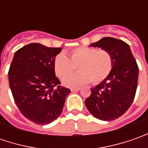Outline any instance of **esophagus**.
<instances>
[{
	"label": "esophagus",
	"mask_w": 148,
	"mask_h": 148,
	"mask_svg": "<svg viewBox=\"0 0 148 148\" xmlns=\"http://www.w3.org/2000/svg\"><path fill=\"white\" fill-rule=\"evenodd\" d=\"M81 88H71V91H78V90H80Z\"/></svg>",
	"instance_id": "esophagus-1"
}]
</instances>
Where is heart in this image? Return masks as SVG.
I'll use <instances>...</instances> for the list:
<instances>
[{
  "label": "heart",
  "mask_w": 148,
  "mask_h": 148,
  "mask_svg": "<svg viewBox=\"0 0 148 148\" xmlns=\"http://www.w3.org/2000/svg\"><path fill=\"white\" fill-rule=\"evenodd\" d=\"M113 66V56L109 51L88 47L73 49L69 53V58L65 54L61 53L54 59L56 74L60 78L66 77L63 79L62 83L68 87L83 86L91 81L94 84H99L109 77ZM77 66H78L80 72L70 76L75 71Z\"/></svg>",
  "instance_id": "heart-1"
}]
</instances>
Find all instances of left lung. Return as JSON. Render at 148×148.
<instances>
[{"label":"left lung","instance_id":"obj_1","mask_svg":"<svg viewBox=\"0 0 148 148\" xmlns=\"http://www.w3.org/2000/svg\"><path fill=\"white\" fill-rule=\"evenodd\" d=\"M91 47L109 51L114 59L110 74L95 87L85 104L90 113L105 121L114 120L128 110L134 102L138 87V66L128 43L106 37Z\"/></svg>","mask_w":148,"mask_h":148}]
</instances>
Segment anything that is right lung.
Segmentation results:
<instances>
[{"mask_svg":"<svg viewBox=\"0 0 148 148\" xmlns=\"http://www.w3.org/2000/svg\"><path fill=\"white\" fill-rule=\"evenodd\" d=\"M61 48L29 43L15 52L8 72L9 84L21 114L34 123L48 124L62 114L70 89L60 86L54 59Z\"/></svg>","mask_w":148,"mask_h":148,"instance_id":"right-lung-1","label":"right lung"}]
</instances>
